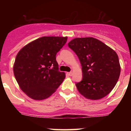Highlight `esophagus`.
<instances>
[{
    "instance_id": "obj_1",
    "label": "esophagus",
    "mask_w": 131,
    "mask_h": 131,
    "mask_svg": "<svg viewBox=\"0 0 131 131\" xmlns=\"http://www.w3.org/2000/svg\"><path fill=\"white\" fill-rule=\"evenodd\" d=\"M68 75H69V76H72V75H73V72H68Z\"/></svg>"
}]
</instances>
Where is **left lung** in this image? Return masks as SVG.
<instances>
[{
	"label": "left lung",
	"instance_id": "8db88e82",
	"mask_svg": "<svg viewBox=\"0 0 131 131\" xmlns=\"http://www.w3.org/2000/svg\"><path fill=\"white\" fill-rule=\"evenodd\" d=\"M68 45L82 65V80L76 84L79 92L92 100L105 97L115 86L121 74L115 51L93 37L75 38Z\"/></svg>",
	"mask_w": 131,
	"mask_h": 131
}]
</instances>
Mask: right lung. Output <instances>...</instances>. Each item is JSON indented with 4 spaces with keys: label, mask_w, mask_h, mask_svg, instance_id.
I'll return each instance as SVG.
<instances>
[{
    "label": "right lung",
    "mask_w": 131,
    "mask_h": 131,
    "mask_svg": "<svg viewBox=\"0 0 131 131\" xmlns=\"http://www.w3.org/2000/svg\"><path fill=\"white\" fill-rule=\"evenodd\" d=\"M67 37H42L18 52L13 72L19 88L30 98L43 100L51 96L65 79L58 71L56 55Z\"/></svg>",
    "instance_id": "right-lung-1"
}]
</instances>
